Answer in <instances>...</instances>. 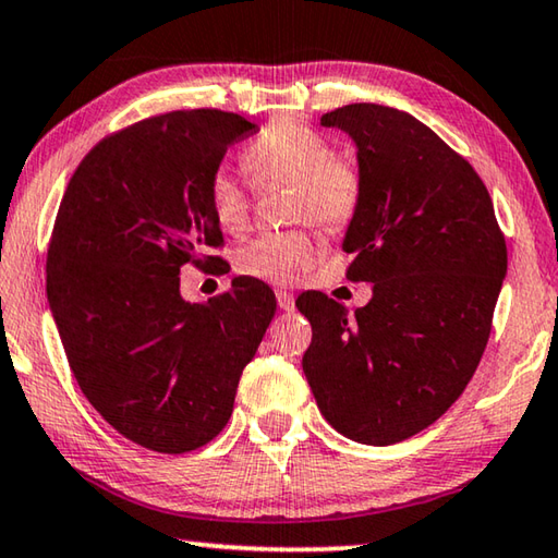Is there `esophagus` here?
Returning a JSON list of instances; mask_svg holds the SVG:
<instances>
[{"mask_svg": "<svg viewBox=\"0 0 558 558\" xmlns=\"http://www.w3.org/2000/svg\"><path fill=\"white\" fill-rule=\"evenodd\" d=\"M277 304H279L281 311H294V306H296L294 294H289V291L279 289V291H277Z\"/></svg>", "mask_w": 558, "mask_h": 558, "instance_id": "obj_1", "label": "esophagus"}]
</instances>
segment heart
Here are the masks:
<instances>
[{
    "label": "heart",
    "mask_w": 558,
    "mask_h": 558,
    "mask_svg": "<svg viewBox=\"0 0 558 558\" xmlns=\"http://www.w3.org/2000/svg\"><path fill=\"white\" fill-rule=\"evenodd\" d=\"M244 166L252 179L264 183H291V218L311 220L324 228H343L357 213L363 179L353 161L333 154L328 136L299 120H277L244 149ZM208 208L225 232H242L250 220V191L228 166L208 179ZM318 244L306 230L262 232L242 244L234 264L242 274L271 284H294L314 267Z\"/></svg>",
    "instance_id": "heart-1"
}]
</instances>
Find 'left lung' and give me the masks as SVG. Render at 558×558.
Masks as SVG:
<instances>
[{"label":"left lung","instance_id":"obj_1","mask_svg":"<svg viewBox=\"0 0 558 558\" xmlns=\"http://www.w3.org/2000/svg\"><path fill=\"white\" fill-rule=\"evenodd\" d=\"M353 140L363 198L348 222V279L367 306L296 299L314 338L304 375L328 424L392 446L424 432L471 383L490 338L507 247L481 175L409 112L355 102L320 117Z\"/></svg>","mask_w":558,"mask_h":558}]
</instances>
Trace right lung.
Here are the masks:
<instances>
[{
	"label": "right lung",
	"instance_id": "add662e5",
	"mask_svg": "<svg viewBox=\"0 0 558 558\" xmlns=\"http://www.w3.org/2000/svg\"><path fill=\"white\" fill-rule=\"evenodd\" d=\"M254 130L220 110L136 122L85 156L58 208L46 294L68 365L105 422L149 451H195L222 432L277 311L250 277L218 299L181 296L183 264L222 242L210 173Z\"/></svg>",
	"mask_w": 558,
	"mask_h": 558
}]
</instances>
